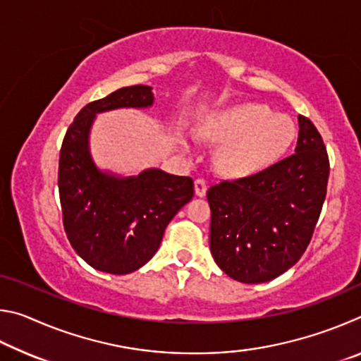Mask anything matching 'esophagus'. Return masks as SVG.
Listing matches in <instances>:
<instances>
[{
	"label": "esophagus",
	"instance_id": "34e87169",
	"mask_svg": "<svg viewBox=\"0 0 361 361\" xmlns=\"http://www.w3.org/2000/svg\"><path fill=\"white\" fill-rule=\"evenodd\" d=\"M194 192H195V195H199V197H204L207 192V181L202 178L195 180L194 181Z\"/></svg>",
	"mask_w": 361,
	"mask_h": 361
}]
</instances>
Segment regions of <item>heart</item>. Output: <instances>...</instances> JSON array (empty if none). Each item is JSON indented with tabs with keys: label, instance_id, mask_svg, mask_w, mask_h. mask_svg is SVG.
Listing matches in <instances>:
<instances>
[{
	"label": "heart",
	"instance_id": "obj_1",
	"mask_svg": "<svg viewBox=\"0 0 361 361\" xmlns=\"http://www.w3.org/2000/svg\"><path fill=\"white\" fill-rule=\"evenodd\" d=\"M296 135L291 118L274 114L259 103H240L215 113L202 127V137L221 142L216 164L223 173L247 176L272 166Z\"/></svg>",
	"mask_w": 361,
	"mask_h": 361
}]
</instances>
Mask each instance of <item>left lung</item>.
Returning a JSON list of instances; mask_svg holds the SVG:
<instances>
[{
  "label": "left lung",
  "instance_id": "left-lung-1",
  "mask_svg": "<svg viewBox=\"0 0 361 361\" xmlns=\"http://www.w3.org/2000/svg\"><path fill=\"white\" fill-rule=\"evenodd\" d=\"M295 154L262 172L207 191L210 252L224 274L262 283L295 266L325 202L329 161L319 130L298 116Z\"/></svg>",
  "mask_w": 361,
  "mask_h": 361
}]
</instances>
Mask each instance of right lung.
Masks as SVG:
<instances>
[{
    "label": "right lung",
    "mask_w": 361,
    "mask_h": 361,
    "mask_svg": "<svg viewBox=\"0 0 361 361\" xmlns=\"http://www.w3.org/2000/svg\"><path fill=\"white\" fill-rule=\"evenodd\" d=\"M149 85L118 89L85 105L66 130L59 161V194L66 237L97 271L124 276L146 264L172 218L194 195L189 176L161 169L118 175L97 167L90 154L95 116L119 108H149Z\"/></svg>",
    "instance_id": "right-lung-1"
}]
</instances>
